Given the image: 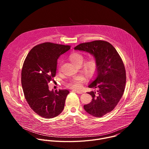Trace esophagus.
I'll return each instance as SVG.
<instances>
[{
	"mask_svg": "<svg viewBox=\"0 0 149 149\" xmlns=\"http://www.w3.org/2000/svg\"><path fill=\"white\" fill-rule=\"evenodd\" d=\"M72 91L75 92V93H78V94H82V91H79V90H72Z\"/></svg>",
	"mask_w": 149,
	"mask_h": 149,
	"instance_id": "obj_1",
	"label": "esophagus"
}]
</instances>
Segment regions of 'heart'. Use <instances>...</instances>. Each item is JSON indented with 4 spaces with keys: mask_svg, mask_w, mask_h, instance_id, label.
Masks as SVG:
<instances>
[{
    "mask_svg": "<svg viewBox=\"0 0 149 149\" xmlns=\"http://www.w3.org/2000/svg\"><path fill=\"white\" fill-rule=\"evenodd\" d=\"M70 59L75 65H81L84 60V56L78 52H74L70 55ZM97 63L95 59L91 58L84 63L83 65V70L88 76L92 77L94 75L97 71ZM86 79L82 75H77L74 77L67 83V86L73 89H79L82 87V84L86 82Z\"/></svg>",
    "mask_w": 149,
    "mask_h": 149,
    "instance_id": "1",
    "label": "heart"
}]
</instances>
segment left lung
<instances>
[{
  "label": "left lung",
  "instance_id": "8db88e82",
  "mask_svg": "<svg viewBox=\"0 0 149 149\" xmlns=\"http://www.w3.org/2000/svg\"><path fill=\"white\" fill-rule=\"evenodd\" d=\"M74 49L90 53L97 63L96 77L88 87L98 90L88 93L93 99L84 108L88 114L101 117L114 110L123 95L126 81L123 62L115 48L107 41L86 42Z\"/></svg>",
  "mask_w": 149,
  "mask_h": 149
}]
</instances>
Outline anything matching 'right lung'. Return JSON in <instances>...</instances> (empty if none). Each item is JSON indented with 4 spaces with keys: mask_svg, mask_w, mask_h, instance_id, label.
I'll return each instance as SVG.
<instances>
[{
    "mask_svg": "<svg viewBox=\"0 0 149 149\" xmlns=\"http://www.w3.org/2000/svg\"><path fill=\"white\" fill-rule=\"evenodd\" d=\"M70 48L45 42L34 47L24 62L21 82L25 98L31 109L43 118L56 117L64 108L69 91H49L48 84L55 76L58 58Z\"/></svg>",
    "mask_w": 149,
    "mask_h": 149,
    "instance_id": "obj_1",
    "label": "right lung"
}]
</instances>
